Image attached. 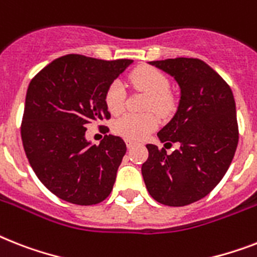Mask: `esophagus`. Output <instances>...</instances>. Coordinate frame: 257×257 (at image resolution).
Segmentation results:
<instances>
[{
	"label": "esophagus",
	"mask_w": 257,
	"mask_h": 257,
	"mask_svg": "<svg viewBox=\"0 0 257 257\" xmlns=\"http://www.w3.org/2000/svg\"><path fill=\"white\" fill-rule=\"evenodd\" d=\"M125 143H126V147L128 148H132L136 145V141H133V140H126Z\"/></svg>",
	"instance_id": "1"
}]
</instances>
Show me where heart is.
<instances>
[{
    "label": "heart",
    "mask_w": 257,
    "mask_h": 257,
    "mask_svg": "<svg viewBox=\"0 0 257 257\" xmlns=\"http://www.w3.org/2000/svg\"><path fill=\"white\" fill-rule=\"evenodd\" d=\"M128 80L132 87L148 93L145 109H154L162 116L172 113L176 107V99L169 91V79L161 70L153 66H139L129 74ZM125 87L120 80H113L105 89L104 103L112 114H118L125 105ZM158 126L157 114L147 112L143 114L126 113L118 117L113 124L117 135L129 140H143Z\"/></svg>",
    "instance_id": "obj_1"
}]
</instances>
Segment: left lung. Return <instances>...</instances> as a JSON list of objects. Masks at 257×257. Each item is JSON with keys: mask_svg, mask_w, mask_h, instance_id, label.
Instances as JSON below:
<instances>
[{"mask_svg": "<svg viewBox=\"0 0 257 257\" xmlns=\"http://www.w3.org/2000/svg\"><path fill=\"white\" fill-rule=\"evenodd\" d=\"M181 87L176 116L158 132L161 143L181 148L172 154L148 144L144 181L153 199L181 207L211 193L230 168L239 141L232 91L226 80L197 58L150 62Z\"/></svg>", "mask_w": 257, "mask_h": 257, "instance_id": "obj_1", "label": "left lung"}]
</instances>
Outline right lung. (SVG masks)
<instances>
[{
	"instance_id": "right-lung-1",
	"label": "right lung",
	"mask_w": 257,
	"mask_h": 257,
	"mask_svg": "<svg viewBox=\"0 0 257 257\" xmlns=\"http://www.w3.org/2000/svg\"><path fill=\"white\" fill-rule=\"evenodd\" d=\"M131 63L68 54L31 79L21 122L22 144L39 181L60 199L91 206L113 189L126 152L124 140L105 135L92 145L84 135L91 124L110 118L104 93Z\"/></svg>"
}]
</instances>
